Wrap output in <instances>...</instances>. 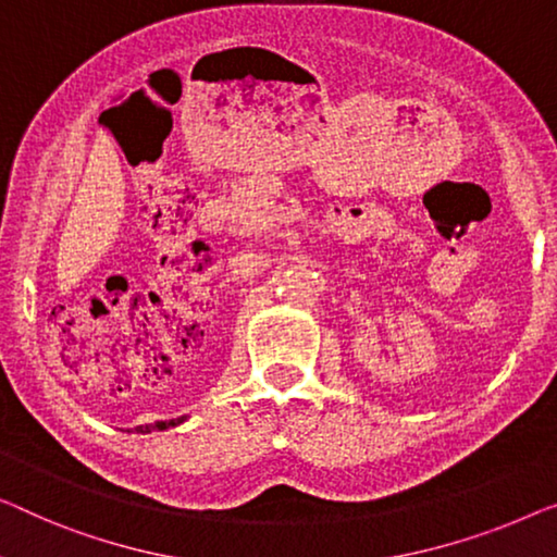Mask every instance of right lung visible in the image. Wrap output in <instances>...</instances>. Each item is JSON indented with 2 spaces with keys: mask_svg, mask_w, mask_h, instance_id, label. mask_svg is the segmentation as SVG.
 <instances>
[{
  "mask_svg": "<svg viewBox=\"0 0 557 557\" xmlns=\"http://www.w3.org/2000/svg\"><path fill=\"white\" fill-rule=\"evenodd\" d=\"M185 418H177V420H164V422H154V425H147V428H135L137 433H149V430H168V428H174L180 425V422Z\"/></svg>",
  "mask_w": 557,
  "mask_h": 557,
  "instance_id": "obj_1",
  "label": "right lung"
}]
</instances>
